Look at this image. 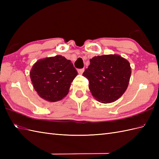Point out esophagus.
Listing matches in <instances>:
<instances>
[{"label": "esophagus", "mask_w": 159, "mask_h": 159, "mask_svg": "<svg viewBox=\"0 0 159 159\" xmlns=\"http://www.w3.org/2000/svg\"><path fill=\"white\" fill-rule=\"evenodd\" d=\"M84 71H85V69H84V68L79 69V70H78V73L80 74H82L84 72Z\"/></svg>", "instance_id": "34e87169"}]
</instances>
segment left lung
Listing matches in <instances>:
<instances>
[{"label": "left lung", "instance_id": "8db88e82", "mask_svg": "<svg viewBox=\"0 0 159 159\" xmlns=\"http://www.w3.org/2000/svg\"><path fill=\"white\" fill-rule=\"evenodd\" d=\"M131 75L130 63L119 55H104L90 59L83 76L89 80V89L100 102L119 99L126 92Z\"/></svg>", "mask_w": 159, "mask_h": 159}]
</instances>
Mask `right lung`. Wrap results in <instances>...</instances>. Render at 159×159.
<instances>
[{
  "label": "right lung",
  "mask_w": 159,
  "mask_h": 159,
  "mask_svg": "<svg viewBox=\"0 0 159 159\" xmlns=\"http://www.w3.org/2000/svg\"><path fill=\"white\" fill-rule=\"evenodd\" d=\"M77 71L70 60L61 55L46 57L35 62L30 77L38 95L50 102L62 100L69 92Z\"/></svg>",
  "instance_id": "1"
}]
</instances>
